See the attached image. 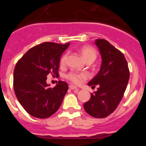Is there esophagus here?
<instances>
[{
	"label": "esophagus",
	"mask_w": 146,
	"mask_h": 146,
	"mask_svg": "<svg viewBox=\"0 0 146 146\" xmlns=\"http://www.w3.org/2000/svg\"><path fill=\"white\" fill-rule=\"evenodd\" d=\"M69 88H70V90H78V88L77 87L74 86V85H69Z\"/></svg>",
	"instance_id": "obj_1"
}]
</instances>
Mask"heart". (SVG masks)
Here are the masks:
<instances>
[{
	"label": "heart",
	"instance_id": "b5f03b06",
	"mask_svg": "<svg viewBox=\"0 0 146 146\" xmlns=\"http://www.w3.org/2000/svg\"><path fill=\"white\" fill-rule=\"evenodd\" d=\"M80 53L82 58L85 61H92L93 62L97 57V51L93 47L90 46H84L80 48ZM68 54H65L62 56L60 60V64L61 66L66 64L67 60ZM66 78L75 85H80L83 80L88 79V75L85 73H78L75 71H70L66 75Z\"/></svg>",
	"mask_w": 146,
	"mask_h": 146
}]
</instances>
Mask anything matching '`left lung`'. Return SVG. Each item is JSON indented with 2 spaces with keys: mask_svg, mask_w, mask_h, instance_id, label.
<instances>
[{
  "mask_svg": "<svg viewBox=\"0 0 146 146\" xmlns=\"http://www.w3.org/2000/svg\"><path fill=\"white\" fill-rule=\"evenodd\" d=\"M102 56L99 73L88 85L98 90L84 104L85 111L95 118H105L118 107L129 79L128 63L123 53L105 39H95Z\"/></svg>",
  "mask_w": 146,
  "mask_h": 146,
  "instance_id": "1",
  "label": "left lung"
}]
</instances>
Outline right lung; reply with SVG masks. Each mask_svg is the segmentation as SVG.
Here are the masks:
<instances>
[{
  "label": "right lung",
  "instance_id": "right-lung-1",
  "mask_svg": "<svg viewBox=\"0 0 146 146\" xmlns=\"http://www.w3.org/2000/svg\"><path fill=\"white\" fill-rule=\"evenodd\" d=\"M44 42L32 47L16 64L13 73L15 93L23 108L31 116L46 119L54 114L61 106L68 86L59 80L49 88L46 76H58L61 54L69 46Z\"/></svg>",
  "mask_w": 146,
  "mask_h": 146
}]
</instances>
